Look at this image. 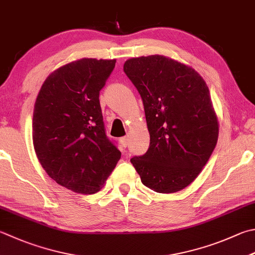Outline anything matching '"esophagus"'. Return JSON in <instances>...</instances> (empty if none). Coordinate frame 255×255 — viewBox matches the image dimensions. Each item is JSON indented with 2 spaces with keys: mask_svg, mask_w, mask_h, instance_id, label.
Returning <instances> with one entry per match:
<instances>
[{
  "mask_svg": "<svg viewBox=\"0 0 255 255\" xmlns=\"http://www.w3.org/2000/svg\"><path fill=\"white\" fill-rule=\"evenodd\" d=\"M120 142H121V144H122V146H123V147H127V146H128V138H127V137H121V138H120Z\"/></svg>",
  "mask_w": 255,
  "mask_h": 255,
  "instance_id": "esophagus-1",
  "label": "esophagus"
}]
</instances>
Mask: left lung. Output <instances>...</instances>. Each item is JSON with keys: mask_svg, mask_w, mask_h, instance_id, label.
I'll use <instances>...</instances> for the list:
<instances>
[{"mask_svg": "<svg viewBox=\"0 0 255 255\" xmlns=\"http://www.w3.org/2000/svg\"><path fill=\"white\" fill-rule=\"evenodd\" d=\"M123 70L141 95L150 132L148 150L131 163L148 189L183 190L200 174L218 142L208 85L194 69L163 55L133 57Z\"/></svg>", "mask_w": 255, "mask_h": 255, "instance_id": "1", "label": "left lung"}]
</instances>
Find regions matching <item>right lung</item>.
<instances>
[{
  "label": "right lung",
  "mask_w": 255,
  "mask_h": 255,
  "mask_svg": "<svg viewBox=\"0 0 255 255\" xmlns=\"http://www.w3.org/2000/svg\"><path fill=\"white\" fill-rule=\"evenodd\" d=\"M115 62H71L47 76L35 101L36 156L51 179L76 193L100 191L121 158L105 133L99 100Z\"/></svg>",
  "instance_id": "add662e5"
}]
</instances>
